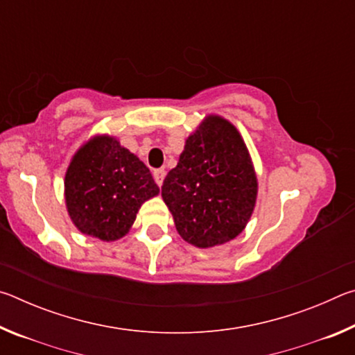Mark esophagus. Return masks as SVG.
<instances>
[{"label": "esophagus", "instance_id": "obj_1", "mask_svg": "<svg viewBox=\"0 0 355 355\" xmlns=\"http://www.w3.org/2000/svg\"><path fill=\"white\" fill-rule=\"evenodd\" d=\"M164 177H166V171H164V169H156V171L153 172L155 183L158 184V186L163 184V182H164Z\"/></svg>", "mask_w": 355, "mask_h": 355}]
</instances>
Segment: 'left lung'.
<instances>
[{"label": "left lung", "instance_id": "8db88e82", "mask_svg": "<svg viewBox=\"0 0 355 355\" xmlns=\"http://www.w3.org/2000/svg\"><path fill=\"white\" fill-rule=\"evenodd\" d=\"M258 178L249 148L230 120L208 114L186 137L161 197L178 235L199 249L235 239L254 213Z\"/></svg>", "mask_w": 355, "mask_h": 355}]
</instances>
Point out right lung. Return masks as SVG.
<instances>
[{
	"mask_svg": "<svg viewBox=\"0 0 355 355\" xmlns=\"http://www.w3.org/2000/svg\"><path fill=\"white\" fill-rule=\"evenodd\" d=\"M159 194L148 167L111 135H94L71 156L64 178L69 218L83 235L117 241L144 202Z\"/></svg>",
	"mask_w": 355,
	"mask_h": 355,
	"instance_id": "right-lung-1",
	"label": "right lung"
}]
</instances>
